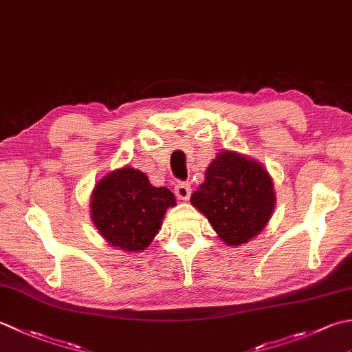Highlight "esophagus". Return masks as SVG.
<instances>
[{"instance_id":"1","label":"esophagus","mask_w":352,"mask_h":352,"mask_svg":"<svg viewBox=\"0 0 352 352\" xmlns=\"http://www.w3.org/2000/svg\"><path fill=\"white\" fill-rule=\"evenodd\" d=\"M174 192H175L177 198H180V199H183V201L189 199V198H190V193H192L190 184H189L188 182H178V183L175 184Z\"/></svg>"}]
</instances>
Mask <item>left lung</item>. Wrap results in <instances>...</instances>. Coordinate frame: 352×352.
<instances>
[{
  "label": "left lung",
  "instance_id": "1",
  "mask_svg": "<svg viewBox=\"0 0 352 352\" xmlns=\"http://www.w3.org/2000/svg\"><path fill=\"white\" fill-rule=\"evenodd\" d=\"M190 203L223 242L242 245L257 236L271 218L272 178L257 162L223 151L210 163L206 182L193 192Z\"/></svg>",
  "mask_w": 352,
  "mask_h": 352
}]
</instances>
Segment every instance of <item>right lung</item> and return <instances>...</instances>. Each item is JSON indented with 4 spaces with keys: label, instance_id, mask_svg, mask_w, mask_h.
Listing matches in <instances>:
<instances>
[{
    "label": "right lung",
    "instance_id": "add662e5",
    "mask_svg": "<svg viewBox=\"0 0 352 352\" xmlns=\"http://www.w3.org/2000/svg\"><path fill=\"white\" fill-rule=\"evenodd\" d=\"M175 197L166 188H154L144 172L125 166L95 186L92 221L106 241L124 251H142L159 233L166 208Z\"/></svg>",
    "mask_w": 352,
    "mask_h": 352
}]
</instances>
